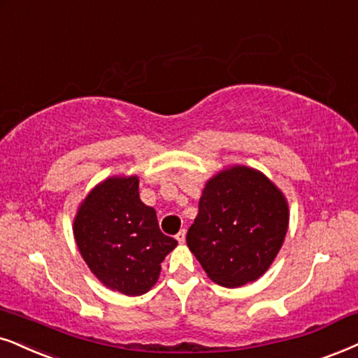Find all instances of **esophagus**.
I'll return each mask as SVG.
<instances>
[{
  "instance_id": "1",
  "label": "esophagus",
  "mask_w": 358,
  "mask_h": 358,
  "mask_svg": "<svg viewBox=\"0 0 358 358\" xmlns=\"http://www.w3.org/2000/svg\"><path fill=\"white\" fill-rule=\"evenodd\" d=\"M185 239H187V231L182 229V231H178V234H176V241H178L180 244H183Z\"/></svg>"
}]
</instances>
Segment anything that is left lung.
I'll use <instances>...</instances> for the list:
<instances>
[{
	"label": "left lung",
	"instance_id": "8db88e82",
	"mask_svg": "<svg viewBox=\"0 0 358 358\" xmlns=\"http://www.w3.org/2000/svg\"><path fill=\"white\" fill-rule=\"evenodd\" d=\"M287 224L280 189L261 171L236 165L208 180L187 244L211 280L241 287L269 269Z\"/></svg>",
	"mask_w": 358,
	"mask_h": 358
}]
</instances>
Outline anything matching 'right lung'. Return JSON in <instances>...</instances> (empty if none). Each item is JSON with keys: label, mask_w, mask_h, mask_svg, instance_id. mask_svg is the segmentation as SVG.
Instances as JSON below:
<instances>
[{"label": "right lung", "mask_w": 358, "mask_h": 358, "mask_svg": "<svg viewBox=\"0 0 358 358\" xmlns=\"http://www.w3.org/2000/svg\"><path fill=\"white\" fill-rule=\"evenodd\" d=\"M74 238L92 274L125 296L153 287L162 261L178 244L160 231L155 210L140 200L137 176L99 183L80 203Z\"/></svg>", "instance_id": "obj_1"}]
</instances>
